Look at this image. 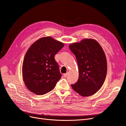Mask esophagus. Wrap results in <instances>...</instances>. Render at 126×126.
<instances>
[{"mask_svg": "<svg viewBox=\"0 0 126 126\" xmlns=\"http://www.w3.org/2000/svg\"><path fill=\"white\" fill-rule=\"evenodd\" d=\"M68 72H67V73H66V74H64L63 75V76L64 77H66L67 76H68Z\"/></svg>", "mask_w": 126, "mask_h": 126, "instance_id": "esophagus-1", "label": "esophagus"}]
</instances>
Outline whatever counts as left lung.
<instances>
[{"label": "left lung", "mask_w": 126, "mask_h": 126, "mask_svg": "<svg viewBox=\"0 0 126 126\" xmlns=\"http://www.w3.org/2000/svg\"><path fill=\"white\" fill-rule=\"evenodd\" d=\"M69 48L77 59L79 69L78 81L71 87L83 97L96 93L103 85L107 71L105 52L93 39H84L70 44Z\"/></svg>", "instance_id": "1"}]
</instances>
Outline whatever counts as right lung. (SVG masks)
<instances>
[{
    "label": "right lung",
    "mask_w": 126,
    "mask_h": 126,
    "mask_svg": "<svg viewBox=\"0 0 126 126\" xmlns=\"http://www.w3.org/2000/svg\"><path fill=\"white\" fill-rule=\"evenodd\" d=\"M64 44L51 37L38 39L28 49L22 67V78L27 88L37 95L54 88L62 77L55 56Z\"/></svg>",
    "instance_id": "obj_1"
}]
</instances>
